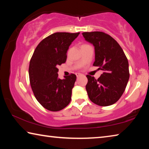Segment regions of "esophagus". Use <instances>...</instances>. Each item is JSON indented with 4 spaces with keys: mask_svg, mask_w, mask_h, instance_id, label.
<instances>
[{
    "mask_svg": "<svg viewBox=\"0 0 149 149\" xmlns=\"http://www.w3.org/2000/svg\"><path fill=\"white\" fill-rule=\"evenodd\" d=\"M82 74H79V73H76V76L77 77H79L80 76H81Z\"/></svg>",
    "mask_w": 149,
    "mask_h": 149,
    "instance_id": "esophagus-1",
    "label": "esophagus"
}]
</instances>
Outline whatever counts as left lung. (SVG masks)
Segmentation results:
<instances>
[{
	"mask_svg": "<svg viewBox=\"0 0 149 149\" xmlns=\"http://www.w3.org/2000/svg\"><path fill=\"white\" fill-rule=\"evenodd\" d=\"M83 36L95 47L93 65L103 71L96 79L87 75L86 90L89 99L95 104L107 107L122 97L130 78L129 64L122 47L110 35L101 31L84 32Z\"/></svg>",
	"mask_w": 149,
	"mask_h": 149,
	"instance_id": "8db88e82",
	"label": "left lung"
}]
</instances>
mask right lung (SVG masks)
<instances>
[{"instance_id": "obj_1", "label": "right lung", "mask_w": 149, "mask_h": 149, "mask_svg": "<svg viewBox=\"0 0 149 149\" xmlns=\"http://www.w3.org/2000/svg\"><path fill=\"white\" fill-rule=\"evenodd\" d=\"M79 34L57 32L49 35L37 45L30 60L32 91L37 101L48 110H61L71 101L76 75L72 74L60 79L57 67L66 61L67 50Z\"/></svg>"}]
</instances>
